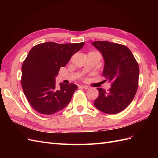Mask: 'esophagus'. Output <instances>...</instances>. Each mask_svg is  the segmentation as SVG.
<instances>
[{
	"mask_svg": "<svg viewBox=\"0 0 158 158\" xmlns=\"http://www.w3.org/2000/svg\"><path fill=\"white\" fill-rule=\"evenodd\" d=\"M80 87H81L82 88H84V89H88L89 87L88 85H81Z\"/></svg>",
	"mask_w": 158,
	"mask_h": 158,
	"instance_id": "esophagus-1",
	"label": "esophagus"
}]
</instances>
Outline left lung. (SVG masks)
<instances>
[{
  "mask_svg": "<svg viewBox=\"0 0 158 158\" xmlns=\"http://www.w3.org/2000/svg\"><path fill=\"white\" fill-rule=\"evenodd\" d=\"M92 45L102 53L105 60L102 75L111 84L108 92L98 88L99 96L94 106L106 114L118 113L135 98L139 86V64L125 45L106 41L92 42Z\"/></svg>",
  "mask_w": 158,
  "mask_h": 158,
  "instance_id": "8db88e82",
  "label": "left lung"
}]
</instances>
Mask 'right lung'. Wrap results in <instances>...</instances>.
<instances>
[{"label": "right lung", "instance_id": "add662e5", "mask_svg": "<svg viewBox=\"0 0 158 158\" xmlns=\"http://www.w3.org/2000/svg\"><path fill=\"white\" fill-rule=\"evenodd\" d=\"M85 43L58 44L46 42L33 47L22 66L21 84L23 93L36 111L52 115L70 102L77 86L60 83L57 89L55 77Z\"/></svg>", "mask_w": 158, "mask_h": 158}]
</instances>
